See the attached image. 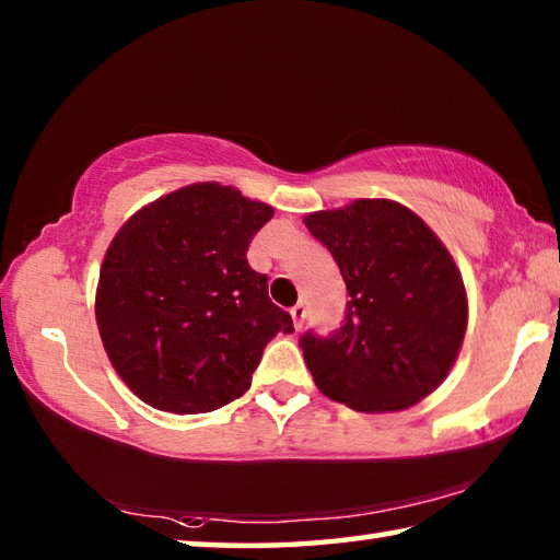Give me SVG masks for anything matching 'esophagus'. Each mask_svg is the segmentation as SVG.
<instances>
[{"instance_id": "esophagus-1", "label": "esophagus", "mask_w": 560, "mask_h": 560, "mask_svg": "<svg viewBox=\"0 0 560 560\" xmlns=\"http://www.w3.org/2000/svg\"><path fill=\"white\" fill-rule=\"evenodd\" d=\"M303 318H306V306H303V303H296V306L291 308V320H293V328L301 330V326H303Z\"/></svg>"}]
</instances>
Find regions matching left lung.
<instances>
[{
    "label": "left lung",
    "instance_id": "8db88e82",
    "mask_svg": "<svg viewBox=\"0 0 560 560\" xmlns=\"http://www.w3.org/2000/svg\"><path fill=\"white\" fill-rule=\"evenodd\" d=\"M348 289L334 336H301L318 390L358 412H397L438 390L467 330V291L447 246L405 205L355 200L306 214Z\"/></svg>",
    "mask_w": 560,
    "mask_h": 560
}]
</instances>
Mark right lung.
Segmentation results:
<instances>
[{"label": "right lung", "mask_w": 560, "mask_h": 560, "mask_svg": "<svg viewBox=\"0 0 560 560\" xmlns=\"http://www.w3.org/2000/svg\"><path fill=\"white\" fill-rule=\"evenodd\" d=\"M271 217L240 189L197 183L145 205L113 236L96 324L140 400L175 415L212 412L249 390L269 340L291 334L267 277L246 261Z\"/></svg>", "instance_id": "right-lung-1"}]
</instances>
